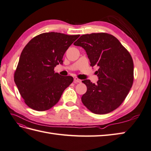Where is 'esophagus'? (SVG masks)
I'll use <instances>...</instances> for the list:
<instances>
[{"label": "esophagus", "instance_id": "34e87169", "mask_svg": "<svg viewBox=\"0 0 151 151\" xmlns=\"http://www.w3.org/2000/svg\"><path fill=\"white\" fill-rule=\"evenodd\" d=\"M73 81H74L75 83H79L81 82V80L78 79V78H74V79H73Z\"/></svg>", "mask_w": 151, "mask_h": 151}]
</instances>
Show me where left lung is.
<instances>
[{"label": "left lung", "instance_id": "8db88e82", "mask_svg": "<svg viewBox=\"0 0 151 151\" xmlns=\"http://www.w3.org/2000/svg\"><path fill=\"white\" fill-rule=\"evenodd\" d=\"M81 46L92 67H98L97 84L86 79L87 87L81 101L96 114H105L119 107L126 98L134 81V63L130 53L118 39L106 33L81 35L74 42Z\"/></svg>", "mask_w": 151, "mask_h": 151}]
</instances>
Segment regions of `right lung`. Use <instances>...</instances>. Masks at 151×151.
Returning a JSON list of instances; mask_svg holds the SVG:
<instances>
[{"label":"right lung","instance_id":"add662e5","mask_svg":"<svg viewBox=\"0 0 151 151\" xmlns=\"http://www.w3.org/2000/svg\"><path fill=\"white\" fill-rule=\"evenodd\" d=\"M79 35L43 33L30 40L23 49L14 73L20 94L29 108L45 111L58 103L64 90L73 82L72 76L55 73L63 58Z\"/></svg>","mask_w":151,"mask_h":151}]
</instances>
